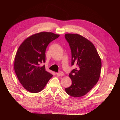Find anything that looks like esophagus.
I'll return each mask as SVG.
<instances>
[{
	"mask_svg": "<svg viewBox=\"0 0 120 120\" xmlns=\"http://www.w3.org/2000/svg\"><path fill=\"white\" fill-rule=\"evenodd\" d=\"M56 74H57V75L59 76H59H62L64 75V73L63 72H59L58 73H57Z\"/></svg>",
	"mask_w": 120,
	"mask_h": 120,
	"instance_id": "1",
	"label": "esophagus"
}]
</instances>
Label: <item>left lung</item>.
<instances>
[{
    "label": "left lung",
    "mask_w": 120,
    "mask_h": 120,
    "mask_svg": "<svg viewBox=\"0 0 120 120\" xmlns=\"http://www.w3.org/2000/svg\"><path fill=\"white\" fill-rule=\"evenodd\" d=\"M72 54L71 65H76L69 74L72 85L66 92L73 97L86 95L98 82L100 77L101 59L94 45L78 34H65Z\"/></svg>",
    "instance_id": "8db88e82"
}]
</instances>
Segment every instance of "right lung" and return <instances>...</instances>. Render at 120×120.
I'll use <instances>...</instances> for the list:
<instances>
[{"mask_svg": "<svg viewBox=\"0 0 120 120\" xmlns=\"http://www.w3.org/2000/svg\"><path fill=\"white\" fill-rule=\"evenodd\" d=\"M59 35L42 32L27 38L20 45L14 60V70L23 87L31 93L44 88L52 75L47 72L45 65L48 45Z\"/></svg>", "mask_w": 120, "mask_h": 120, "instance_id": "1", "label": "right lung"}]
</instances>
